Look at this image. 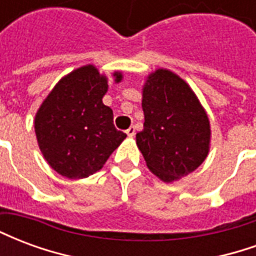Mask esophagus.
<instances>
[{
	"label": "esophagus",
	"instance_id": "1",
	"mask_svg": "<svg viewBox=\"0 0 256 256\" xmlns=\"http://www.w3.org/2000/svg\"><path fill=\"white\" fill-rule=\"evenodd\" d=\"M126 134H128V137H133L134 134H136V128H134V126H130V128L126 130Z\"/></svg>",
	"mask_w": 256,
	"mask_h": 256
}]
</instances>
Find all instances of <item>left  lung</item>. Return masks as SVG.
<instances>
[{
	"instance_id": "8db88e82",
	"label": "left lung",
	"mask_w": 256,
	"mask_h": 256,
	"mask_svg": "<svg viewBox=\"0 0 256 256\" xmlns=\"http://www.w3.org/2000/svg\"><path fill=\"white\" fill-rule=\"evenodd\" d=\"M144 130L137 146L150 172L172 182L194 172L208 155L210 120L189 84L164 68L148 75L142 88Z\"/></svg>"
}]
</instances>
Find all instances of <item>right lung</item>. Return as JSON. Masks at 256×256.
Masks as SVG:
<instances>
[{"mask_svg":"<svg viewBox=\"0 0 256 256\" xmlns=\"http://www.w3.org/2000/svg\"><path fill=\"white\" fill-rule=\"evenodd\" d=\"M114 78L120 82L122 72L115 71ZM106 90L108 78L88 64L60 79L36 111L40 150L60 176L79 180L94 174L126 138L102 104Z\"/></svg>","mask_w":256,"mask_h":256,"instance_id":"1","label":"right lung"}]
</instances>
